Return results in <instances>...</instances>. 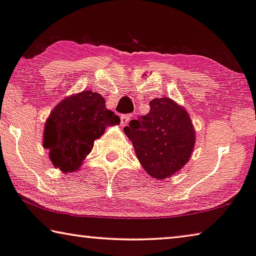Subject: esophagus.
I'll return each instance as SVG.
<instances>
[{"label": "esophagus", "mask_w": 256, "mask_h": 256, "mask_svg": "<svg viewBox=\"0 0 256 256\" xmlns=\"http://www.w3.org/2000/svg\"><path fill=\"white\" fill-rule=\"evenodd\" d=\"M130 118H131V115H122L120 116V124L122 126H125L128 123Z\"/></svg>", "instance_id": "obj_1"}]
</instances>
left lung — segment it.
Wrapping results in <instances>:
<instances>
[{
    "mask_svg": "<svg viewBox=\"0 0 256 256\" xmlns=\"http://www.w3.org/2000/svg\"><path fill=\"white\" fill-rule=\"evenodd\" d=\"M150 106V112L132 120L124 132L146 172L164 179L188 163L196 132L186 110L169 98H154Z\"/></svg>",
    "mask_w": 256,
    "mask_h": 256,
    "instance_id": "1",
    "label": "left lung"
}]
</instances>
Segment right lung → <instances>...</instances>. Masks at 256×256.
<instances>
[{"instance_id": "1", "label": "right lung", "mask_w": 256, "mask_h": 256, "mask_svg": "<svg viewBox=\"0 0 256 256\" xmlns=\"http://www.w3.org/2000/svg\"><path fill=\"white\" fill-rule=\"evenodd\" d=\"M120 123L115 112L106 108L102 95L86 90L60 102L46 122L44 147L49 158L64 172L78 170L90 154L94 140L108 125Z\"/></svg>"}]
</instances>
